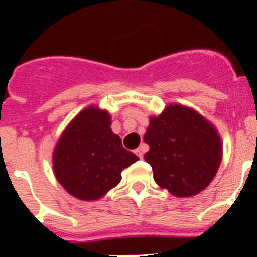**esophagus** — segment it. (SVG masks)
<instances>
[{
	"label": "esophagus",
	"mask_w": 257,
	"mask_h": 257,
	"mask_svg": "<svg viewBox=\"0 0 257 257\" xmlns=\"http://www.w3.org/2000/svg\"><path fill=\"white\" fill-rule=\"evenodd\" d=\"M144 152H145V148H144V145H142V147H140V148H138L135 151V153H136V156L139 157L140 160H142L143 158V156H144Z\"/></svg>",
	"instance_id": "1"
}]
</instances>
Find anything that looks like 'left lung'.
<instances>
[{"label": "left lung", "instance_id": "1", "mask_svg": "<svg viewBox=\"0 0 257 257\" xmlns=\"http://www.w3.org/2000/svg\"><path fill=\"white\" fill-rule=\"evenodd\" d=\"M144 142L154 181L176 197L196 196L207 188L221 162L217 131L198 113L178 104L151 118Z\"/></svg>", "mask_w": 257, "mask_h": 257}]
</instances>
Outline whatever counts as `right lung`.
I'll return each instance as SVG.
<instances>
[{
    "label": "right lung",
    "instance_id": "add662e5",
    "mask_svg": "<svg viewBox=\"0 0 257 257\" xmlns=\"http://www.w3.org/2000/svg\"><path fill=\"white\" fill-rule=\"evenodd\" d=\"M139 160L110 130V117L92 106L74 118L54 151V171L68 193L95 201L121 181L122 170Z\"/></svg>",
    "mask_w": 257,
    "mask_h": 257
}]
</instances>
